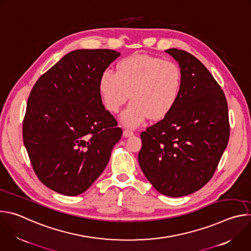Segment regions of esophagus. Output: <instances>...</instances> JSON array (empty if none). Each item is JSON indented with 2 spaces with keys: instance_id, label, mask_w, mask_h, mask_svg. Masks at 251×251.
I'll return each instance as SVG.
<instances>
[{
  "instance_id": "1",
  "label": "esophagus",
  "mask_w": 251,
  "mask_h": 251,
  "mask_svg": "<svg viewBox=\"0 0 251 251\" xmlns=\"http://www.w3.org/2000/svg\"><path fill=\"white\" fill-rule=\"evenodd\" d=\"M133 135H134V132H133V131H131V130L125 129V130L123 131V137H125V138L131 137V136H133Z\"/></svg>"
}]
</instances>
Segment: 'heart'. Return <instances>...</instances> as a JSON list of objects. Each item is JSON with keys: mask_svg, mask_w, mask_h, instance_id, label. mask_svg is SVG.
I'll return each instance as SVG.
<instances>
[{"mask_svg": "<svg viewBox=\"0 0 251 251\" xmlns=\"http://www.w3.org/2000/svg\"><path fill=\"white\" fill-rule=\"evenodd\" d=\"M183 71L176 62L148 54H134L106 69L98 79V91L105 108L117 113L131 96L120 121L138 127L149 117L161 120L176 105L183 88Z\"/></svg>", "mask_w": 251, "mask_h": 251, "instance_id": "1", "label": "heart"}]
</instances>
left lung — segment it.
Here are the masks:
<instances>
[{
  "label": "left lung",
  "mask_w": 251,
  "mask_h": 251,
  "mask_svg": "<svg viewBox=\"0 0 251 251\" xmlns=\"http://www.w3.org/2000/svg\"><path fill=\"white\" fill-rule=\"evenodd\" d=\"M183 71L175 108L141 133V170L162 195L178 198L201 189L213 176L227 146L229 122L224 91L193 54L166 50Z\"/></svg>",
  "instance_id": "obj_1"
}]
</instances>
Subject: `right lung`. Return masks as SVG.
<instances>
[{"label": "right lung", "instance_id": "1", "mask_svg": "<svg viewBox=\"0 0 251 251\" xmlns=\"http://www.w3.org/2000/svg\"><path fill=\"white\" fill-rule=\"evenodd\" d=\"M120 55L112 50L70 51L30 91L24 144L40 181L56 193L77 196L89 189L121 139L98 91L101 74Z\"/></svg>", "mask_w": 251, "mask_h": 251}]
</instances>
